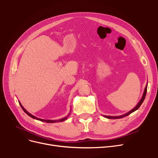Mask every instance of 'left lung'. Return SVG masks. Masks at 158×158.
<instances>
[{"mask_svg": "<svg viewBox=\"0 0 158 158\" xmlns=\"http://www.w3.org/2000/svg\"><path fill=\"white\" fill-rule=\"evenodd\" d=\"M147 87H148V84H146V87H145V89H144V93H143V95H142V97L141 98V99L140 100V102L138 103V104L136 105V106L132 109V110H131L130 111H128V113H125V114H122V115H119V116H108V115H103L104 117H106L107 118H110V119H117V118H121L123 117H125L126 116H128V114H130L131 113H133L134 111H136V110L139 108L140 107V106L142 105V103H143V102H144V100L145 99V97H146V92H147Z\"/></svg>", "mask_w": 158, "mask_h": 158, "instance_id": "8db88e82", "label": "left lung"}]
</instances>
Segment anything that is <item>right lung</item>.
<instances>
[{"instance_id":"right-lung-1","label":"right lung","mask_w":158,"mask_h":158,"mask_svg":"<svg viewBox=\"0 0 158 158\" xmlns=\"http://www.w3.org/2000/svg\"><path fill=\"white\" fill-rule=\"evenodd\" d=\"M18 102H19V103H20V106H21V107H22V109L23 110V111H24L27 115H29L30 117H31V118H34V119H36V120H38V121H42V122H45V123H60V122H63V121H66V119H67V118L69 117V116L70 115V113H69V114H68L67 116L66 117H64V118H60V119H59V120H47V119H42V118H37V117H35L34 115H33V114H31V113H30L29 112H27L26 110V109H24V107H23L22 106V104H21V103L18 101ZM71 111V109H70V112Z\"/></svg>"}]
</instances>
